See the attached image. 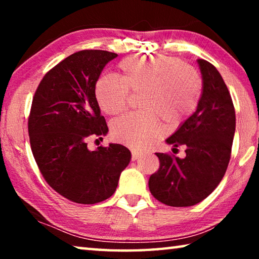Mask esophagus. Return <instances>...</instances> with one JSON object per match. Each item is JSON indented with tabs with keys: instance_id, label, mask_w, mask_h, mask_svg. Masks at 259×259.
I'll list each match as a JSON object with an SVG mask.
<instances>
[{
	"instance_id": "1",
	"label": "esophagus",
	"mask_w": 259,
	"mask_h": 259,
	"mask_svg": "<svg viewBox=\"0 0 259 259\" xmlns=\"http://www.w3.org/2000/svg\"><path fill=\"white\" fill-rule=\"evenodd\" d=\"M140 156H142V153H140V152L136 151V150H133V151H131V160H133V161L139 159Z\"/></svg>"
}]
</instances>
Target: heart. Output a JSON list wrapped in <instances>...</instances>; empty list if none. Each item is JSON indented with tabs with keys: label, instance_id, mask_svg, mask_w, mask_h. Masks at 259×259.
Returning <instances> with one entry per match:
<instances>
[{
	"label": "heart",
	"instance_id": "heart-1",
	"mask_svg": "<svg viewBox=\"0 0 259 259\" xmlns=\"http://www.w3.org/2000/svg\"><path fill=\"white\" fill-rule=\"evenodd\" d=\"M121 77L100 76L95 96L100 109L116 115L125 108L128 91H140L143 111L128 113L112 123V137L133 148L150 146L162 135L159 117L168 126H178L198 107L202 81L194 68L169 56H134L117 64Z\"/></svg>",
	"mask_w": 259,
	"mask_h": 259
}]
</instances>
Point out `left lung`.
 <instances>
[{"instance_id": "1", "label": "left lung", "mask_w": 259, "mask_h": 259, "mask_svg": "<svg viewBox=\"0 0 259 259\" xmlns=\"http://www.w3.org/2000/svg\"><path fill=\"white\" fill-rule=\"evenodd\" d=\"M202 95L196 111L165 140L176 150L186 147L179 159L155 153L160 168L148 181L152 195L170 207H190L211 194L224 177L235 133V111L229 89L217 68L198 59Z\"/></svg>"}]
</instances>
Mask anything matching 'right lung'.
I'll return each instance as SVG.
<instances>
[{"label":"right lung","instance_id":"1","mask_svg":"<svg viewBox=\"0 0 259 259\" xmlns=\"http://www.w3.org/2000/svg\"><path fill=\"white\" fill-rule=\"evenodd\" d=\"M114 52L82 50L48 72L38 84L28 117L34 159L47 183L69 201L94 204L115 192L131 160L120 144L88 148V139L108 133L95 96L96 82Z\"/></svg>","mask_w":259,"mask_h":259}]
</instances>
